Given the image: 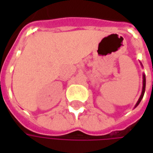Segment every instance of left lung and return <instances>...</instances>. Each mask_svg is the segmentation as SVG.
Instances as JSON below:
<instances>
[{
  "mask_svg": "<svg viewBox=\"0 0 153 153\" xmlns=\"http://www.w3.org/2000/svg\"><path fill=\"white\" fill-rule=\"evenodd\" d=\"M140 64H141V65L143 66L142 63H140ZM152 85H153V82H152ZM145 88H146V77H145L144 74H143V89H142V93H141V95H140V97H139V98H138L137 103L135 104L134 108H136V107L138 106V104L140 103L141 100L143 99V95H144V93H145Z\"/></svg>",
  "mask_w": 153,
  "mask_h": 153,
  "instance_id": "left-lung-1",
  "label": "left lung"
}]
</instances>
